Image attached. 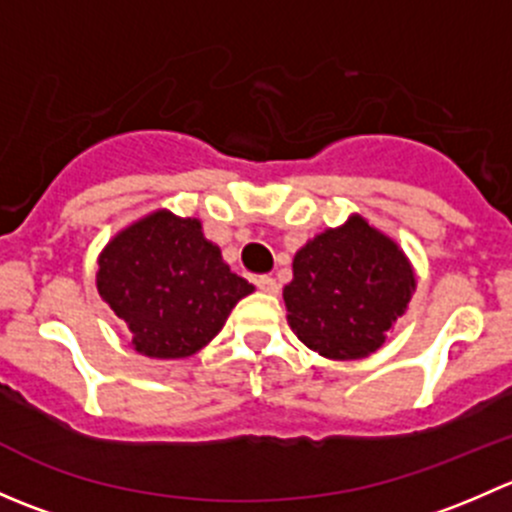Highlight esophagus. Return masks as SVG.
Segmentation results:
<instances>
[{
	"mask_svg": "<svg viewBox=\"0 0 512 512\" xmlns=\"http://www.w3.org/2000/svg\"><path fill=\"white\" fill-rule=\"evenodd\" d=\"M255 285H257V289H262V292H267V294H277V289H280L275 277H270V275H260L255 280Z\"/></svg>",
	"mask_w": 512,
	"mask_h": 512,
	"instance_id": "1",
	"label": "esophagus"
}]
</instances>
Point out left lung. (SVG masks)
I'll return each mask as SVG.
<instances>
[{"mask_svg": "<svg viewBox=\"0 0 512 512\" xmlns=\"http://www.w3.org/2000/svg\"><path fill=\"white\" fill-rule=\"evenodd\" d=\"M282 297L299 342L327 359H361L386 342L416 287L404 252L354 215L294 255Z\"/></svg>", "mask_w": 512, "mask_h": 512, "instance_id": "1", "label": "left lung"}]
</instances>
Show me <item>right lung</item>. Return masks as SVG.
<instances>
[{"instance_id":"1","label":"right lung","mask_w":512,"mask_h":512,"mask_svg":"<svg viewBox=\"0 0 512 512\" xmlns=\"http://www.w3.org/2000/svg\"><path fill=\"white\" fill-rule=\"evenodd\" d=\"M96 285L131 329L133 349L153 359H183L203 349L255 289L230 272L198 220L165 210L108 242Z\"/></svg>"}]
</instances>
